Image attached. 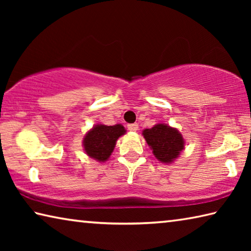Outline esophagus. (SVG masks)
<instances>
[{"mask_svg": "<svg viewBox=\"0 0 251 251\" xmlns=\"http://www.w3.org/2000/svg\"><path fill=\"white\" fill-rule=\"evenodd\" d=\"M127 128L130 131H136L138 130V124H128L127 125Z\"/></svg>", "mask_w": 251, "mask_h": 251, "instance_id": "esophagus-1", "label": "esophagus"}]
</instances>
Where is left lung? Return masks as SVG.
<instances>
[{
    "mask_svg": "<svg viewBox=\"0 0 251 251\" xmlns=\"http://www.w3.org/2000/svg\"><path fill=\"white\" fill-rule=\"evenodd\" d=\"M155 157L163 163H172L184 150V138L176 128L166 124H157L143 131Z\"/></svg>",
    "mask_w": 251,
    "mask_h": 251,
    "instance_id": "left-lung-1",
    "label": "left lung"
}]
</instances>
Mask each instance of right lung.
<instances>
[{"instance_id":"obj_1","label":"right lung","mask_w":251,"mask_h":251,"mask_svg":"<svg viewBox=\"0 0 251 251\" xmlns=\"http://www.w3.org/2000/svg\"><path fill=\"white\" fill-rule=\"evenodd\" d=\"M126 130L121 124L114 126L96 125L85 135L83 145L86 154L99 161H105L114 151L118 137Z\"/></svg>"}]
</instances>
